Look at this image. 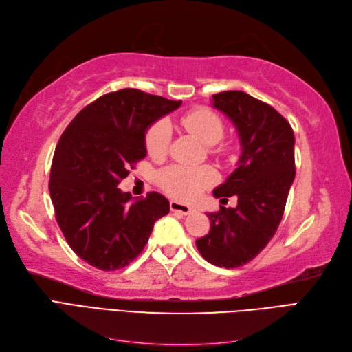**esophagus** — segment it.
<instances>
[{
	"label": "esophagus",
	"instance_id": "34e87169",
	"mask_svg": "<svg viewBox=\"0 0 352 352\" xmlns=\"http://www.w3.org/2000/svg\"><path fill=\"white\" fill-rule=\"evenodd\" d=\"M170 210L172 211H176V212H180V214H190V212L194 211V208L190 206H186L184 204V202H179L176 199H172L170 201Z\"/></svg>",
	"mask_w": 352,
	"mask_h": 352
}]
</instances>
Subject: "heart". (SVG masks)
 <instances>
[{
	"label": "heart",
	"mask_w": 352,
	"mask_h": 352,
	"mask_svg": "<svg viewBox=\"0 0 352 352\" xmlns=\"http://www.w3.org/2000/svg\"><path fill=\"white\" fill-rule=\"evenodd\" d=\"M180 123L201 142L206 145H214L225 132V126L220 117L207 109H197L180 117ZM170 126L166 120L154 123L145 136L146 151L153 157H162L167 153L170 144ZM217 180L214 168L207 166H170L162 170L158 175V182L167 194L180 199H195L201 192L211 186Z\"/></svg>",
	"instance_id": "heart-1"
}]
</instances>
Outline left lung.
<instances>
[{"label": "left lung", "mask_w": 352, "mask_h": 352, "mask_svg": "<svg viewBox=\"0 0 352 352\" xmlns=\"http://www.w3.org/2000/svg\"><path fill=\"white\" fill-rule=\"evenodd\" d=\"M211 105L235 126L241 145L235 170L212 195H236L238 206L207 212L210 232L195 242L208 263L233 269L251 261L279 228L295 179V136L285 117L247 92L216 94Z\"/></svg>", "instance_id": "left-lung-1"}]
</instances>
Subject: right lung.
I'll list each match as a JSON object with an SVG mask.
<instances>
[{
  "label": "right lung",
  "mask_w": 352,
  "mask_h": 352,
  "mask_svg": "<svg viewBox=\"0 0 352 352\" xmlns=\"http://www.w3.org/2000/svg\"><path fill=\"white\" fill-rule=\"evenodd\" d=\"M138 89L105 94L63 132L52 158L50 195L70 248L101 270H116L141 254L154 223L170 211L167 198H132L117 185L146 155L145 135L180 107Z\"/></svg>",
  "instance_id": "add662e5"
}]
</instances>
